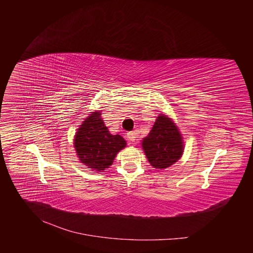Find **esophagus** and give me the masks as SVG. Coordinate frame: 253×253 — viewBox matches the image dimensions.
I'll list each match as a JSON object with an SVG mask.
<instances>
[{
  "mask_svg": "<svg viewBox=\"0 0 253 253\" xmlns=\"http://www.w3.org/2000/svg\"><path fill=\"white\" fill-rule=\"evenodd\" d=\"M126 137H127V139H128L129 141L134 142V141L136 140V133H135V132H128L127 135H126Z\"/></svg>",
  "mask_w": 253,
  "mask_h": 253,
  "instance_id": "34e87169",
  "label": "esophagus"
}]
</instances>
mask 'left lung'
<instances>
[{"instance_id": "8db88e82", "label": "left lung", "mask_w": 253, "mask_h": 253, "mask_svg": "<svg viewBox=\"0 0 253 253\" xmlns=\"http://www.w3.org/2000/svg\"><path fill=\"white\" fill-rule=\"evenodd\" d=\"M141 148L150 165L164 170L179 160L185 150L183 137L172 118L159 114L147 137L142 138Z\"/></svg>"}]
</instances>
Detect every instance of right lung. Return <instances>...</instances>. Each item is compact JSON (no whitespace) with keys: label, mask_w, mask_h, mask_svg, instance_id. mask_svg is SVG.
I'll use <instances>...</instances> for the list:
<instances>
[{"label":"right lung","mask_w":253,"mask_h":253,"mask_svg":"<svg viewBox=\"0 0 253 253\" xmlns=\"http://www.w3.org/2000/svg\"><path fill=\"white\" fill-rule=\"evenodd\" d=\"M126 147L124 137L111 134L105 126L101 111L91 112L82 121L74 138V148L79 162L97 173L110 168L115 157Z\"/></svg>","instance_id":"add662e5"}]
</instances>
